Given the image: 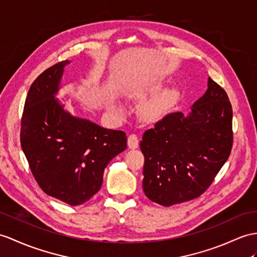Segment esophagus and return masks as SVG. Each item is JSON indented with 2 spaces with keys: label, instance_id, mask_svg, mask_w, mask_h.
Masks as SVG:
<instances>
[{
  "label": "esophagus",
  "instance_id": "obj_1",
  "mask_svg": "<svg viewBox=\"0 0 257 257\" xmlns=\"http://www.w3.org/2000/svg\"><path fill=\"white\" fill-rule=\"evenodd\" d=\"M140 145L139 142V137H137L135 134H131L127 137V146L130 149H136Z\"/></svg>",
  "mask_w": 257,
  "mask_h": 257
}]
</instances>
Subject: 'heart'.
I'll return each mask as SVG.
<instances>
[{"mask_svg":"<svg viewBox=\"0 0 257 257\" xmlns=\"http://www.w3.org/2000/svg\"><path fill=\"white\" fill-rule=\"evenodd\" d=\"M162 83L161 80H153L145 85L142 88L137 89L132 92V97L137 100H143L149 95H153L154 92L157 91ZM179 95V90L176 87H167V88L161 89L153 96L150 99H148L146 102H144L140 110L141 117L144 121L147 122H154L157 121L162 116L167 114V112L170 110L172 104L176 101ZM109 109L111 112H113L115 114H120L122 110L121 107L115 102H111L109 105Z\"/></svg>","mask_w":257,"mask_h":257,"instance_id":"b5f03b06","label":"heart"}]
</instances>
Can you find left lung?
Returning a JSON list of instances; mask_svg holds the SVG:
<instances>
[{"instance_id":"1","label":"left lung","mask_w":257,"mask_h":257,"mask_svg":"<svg viewBox=\"0 0 257 257\" xmlns=\"http://www.w3.org/2000/svg\"><path fill=\"white\" fill-rule=\"evenodd\" d=\"M207 87L189 113L168 114L144 133L143 190L150 201L171 206L198 197L228 160L232 108L210 77Z\"/></svg>"}]
</instances>
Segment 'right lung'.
I'll use <instances>...</instances> for the list:
<instances>
[{
	"label": "right lung",
	"instance_id": "1",
	"mask_svg": "<svg viewBox=\"0 0 257 257\" xmlns=\"http://www.w3.org/2000/svg\"><path fill=\"white\" fill-rule=\"evenodd\" d=\"M63 61L31 85L25 101L21 144L37 183L68 205L84 204L101 187L104 168L126 149L122 131L99 126L73 115L58 98Z\"/></svg>",
	"mask_w": 257,
	"mask_h": 257
}]
</instances>
